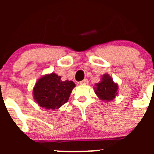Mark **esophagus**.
I'll return each mask as SVG.
<instances>
[{
    "label": "esophagus",
    "instance_id": "34e87169",
    "mask_svg": "<svg viewBox=\"0 0 154 154\" xmlns=\"http://www.w3.org/2000/svg\"><path fill=\"white\" fill-rule=\"evenodd\" d=\"M88 80H87V79H84V80L80 82V85H86L88 84Z\"/></svg>",
    "mask_w": 154,
    "mask_h": 154
}]
</instances>
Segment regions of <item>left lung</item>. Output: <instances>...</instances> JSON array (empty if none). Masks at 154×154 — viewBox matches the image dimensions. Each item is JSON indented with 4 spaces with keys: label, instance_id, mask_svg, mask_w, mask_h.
Masks as SVG:
<instances>
[{
    "label": "left lung",
    "instance_id": "8db88e82",
    "mask_svg": "<svg viewBox=\"0 0 154 154\" xmlns=\"http://www.w3.org/2000/svg\"><path fill=\"white\" fill-rule=\"evenodd\" d=\"M94 90L96 95L101 100L109 102L116 98L119 93V85L113 81L108 74L102 75L99 83L94 84Z\"/></svg>",
    "mask_w": 154,
    "mask_h": 154
}]
</instances>
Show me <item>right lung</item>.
Listing matches in <instances>:
<instances>
[{
	"mask_svg": "<svg viewBox=\"0 0 154 154\" xmlns=\"http://www.w3.org/2000/svg\"><path fill=\"white\" fill-rule=\"evenodd\" d=\"M75 84L73 81L61 80L55 73L40 77L32 89L34 100L40 107L55 110L68 102Z\"/></svg>",
	"mask_w": 154,
	"mask_h": 154,
	"instance_id": "obj_1",
	"label": "right lung"
}]
</instances>
